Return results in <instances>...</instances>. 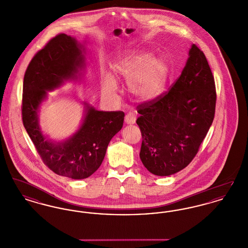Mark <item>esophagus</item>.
<instances>
[{
	"mask_svg": "<svg viewBox=\"0 0 248 248\" xmlns=\"http://www.w3.org/2000/svg\"><path fill=\"white\" fill-rule=\"evenodd\" d=\"M136 120H137V115L135 112H128L124 117V121L127 124H134L136 123Z\"/></svg>",
	"mask_w": 248,
	"mask_h": 248,
	"instance_id": "34e87169",
	"label": "esophagus"
}]
</instances>
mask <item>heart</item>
<instances>
[{
  "mask_svg": "<svg viewBox=\"0 0 248 248\" xmlns=\"http://www.w3.org/2000/svg\"><path fill=\"white\" fill-rule=\"evenodd\" d=\"M113 71L118 76L128 79L130 92L141 100H151L160 93L168 75L169 66L162 57H151L149 53L134 52L121 57L113 64ZM101 90L107 96L117 94L114 79L104 74Z\"/></svg>",
  "mask_w": 248,
  "mask_h": 248,
  "instance_id": "heart-1",
  "label": "heart"
}]
</instances>
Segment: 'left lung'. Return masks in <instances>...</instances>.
Wrapping results in <instances>:
<instances>
[{"label": "left lung", "mask_w": 248, "mask_h": 248, "mask_svg": "<svg viewBox=\"0 0 248 248\" xmlns=\"http://www.w3.org/2000/svg\"><path fill=\"white\" fill-rule=\"evenodd\" d=\"M216 101L207 59L192 45L187 63L169 91L138 106L140 157L152 174L173 175L193 160L212 124Z\"/></svg>", "instance_id": "left-lung-1"}]
</instances>
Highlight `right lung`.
Listing matches in <instances>:
<instances>
[{
  "label": "right lung",
  "instance_id": "right-lung-1",
  "mask_svg": "<svg viewBox=\"0 0 248 248\" xmlns=\"http://www.w3.org/2000/svg\"><path fill=\"white\" fill-rule=\"evenodd\" d=\"M84 49L71 36L61 33L37 52L25 72L22 121L45 165L59 176L72 179L90 177L98 169L110 140L123 127V111L96 110L85 105V116L79 130L69 140L54 142L42 134L38 110L47 91L64 81L77 79L84 67Z\"/></svg>",
  "mask_w": 248,
  "mask_h": 248
}]
</instances>
